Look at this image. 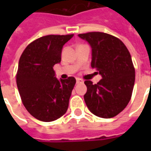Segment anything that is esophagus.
Listing matches in <instances>:
<instances>
[{
  "label": "esophagus",
  "instance_id": "esophagus-1",
  "mask_svg": "<svg viewBox=\"0 0 151 151\" xmlns=\"http://www.w3.org/2000/svg\"><path fill=\"white\" fill-rule=\"evenodd\" d=\"M76 82H77V83L78 84V83H82V82H83V81H82V79L77 78V79H76Z\"/></svg>",
  "mask_w": 151,
  "mask_h": 151
}]
</instances>
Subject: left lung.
<instances>
[{"label":"left lung","instance_id":"8db88e82","mask_svg":"<svg viewBox=\"0 0 151 151\" xmlns=\"http://www.w3.org/2000/svg\"><path fill=\"white\" fill-rule=\"evenodd\" d=\"M91 47V67L102 79L97 84L86 81L84 100L92 113L101 118L116 116L129 102L135 69L129 50L118 38L103 32L79 34Z\"/></svg>","mask_w":151,"mask_h":151}]
</instances>
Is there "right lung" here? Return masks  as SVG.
Listing matches in <instances>:
<instances>
[{"mask_svg": "<svg viewBox=\"0 0 151 151\" xmlns=\"http://www.w3.org/2000/svg\"><path fill=\"white\" fill-rule=\"evenodd\" d=\"M73 36H43L30 43L20 57L18 91L26 109L37 120L51 122L67 111L76 79H57L53 66L60 62L63 46Z\"/></svg>", "mask_w": 151, "mask_h": 151, "instance_id": "1", "label": "right lung"}]
</instances>
